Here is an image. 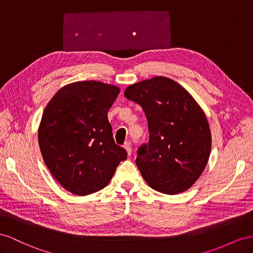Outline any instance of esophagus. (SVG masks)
I'll return each instance as SVG.
<instances>
[{
    "label": "esophagus",
    "mask_w": 253,
    "mask_h": 253,
    "mask_svg": "<svg viewBox=\"0 0 253 253\" xmlns=\"http://www.w3.org/2000/svg\"><path fill=\"white\" fill-rule=\"evenodd\" d=\"M124 147H125L127 154H128V156H130V155H131V145H130V143H129V142H126Z\"/></svg>",
    "instance_id": "1"
}]
</instances>
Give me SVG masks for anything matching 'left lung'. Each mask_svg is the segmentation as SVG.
Returning <instances> with one entry per match:
<instances>
[{"instance_id": "left-lung-1", "label": "left lung", "mask_w": 253, "mask_h": 253, "mask_svg": "<svg viewBox=\"0 0 253 253\" xmlns=\"http://www.w3.org/2000/svg\"><path fill=\"white\" fill-rule=\"evenodd\" d=\"M124 96L143 109L150 141L135 164L148 186L166 194L184 192L209 161L211 134L203 109L170 78L157 76L126 87Z\"/></svg>"}]
</instances>
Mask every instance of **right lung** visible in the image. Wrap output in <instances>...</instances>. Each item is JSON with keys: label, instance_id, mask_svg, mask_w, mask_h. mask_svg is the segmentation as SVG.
I'll list each match as a JSON object with an SVG mask.
<instances>
[{"label": "right lung", "instance_id": "right-lung-1", "mask_svg": "<svg viewBox=\"0 0 253 253\" xmlns=\"http://www.w3.org/2000/svg\"><path fill=\"white\" fill-rule=\"evenodd\" d=\"M120 87L100 81H77L50 99L38 127V143L49 171L76 196L99 191L127 159L116 145L108 111Z\"/></svg>", "mask_w": 253, "mask_h": 253}]
</instances>
